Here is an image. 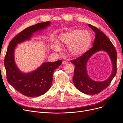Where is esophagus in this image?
I'll return each mask as SVG.
<instances>
[{
	"label": "esophagus",
	"instance_id": "1",
	"mask_svg": "<svg viewBox=\"0 0 123 123\" xmlns=\"http://www.w3.org/2000/svg\"><path fill=\"white\" fill-rule=\"evenodd\" d=\"M67 63H68V62H67V61H63L62 62V65H65V64H67Z\"/></svg>",
	"mask_w": 123,
	"mask_h": 123
}]
</instances>
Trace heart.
Wrapping results in <instances>:
<instances>
[{
	"mask_svg": "<svg viewBox=\"0 0 123 123\" xmlns=\"http://www.w3.org/2000/svg\"><path fill=\"white\" fill-rule=\"evenodd\" d=\"M91 33L86 31L75 29L70 32L63 33L58 38L59 44H68V49L73 56H79L88 49L92 42ZM52 48L55 51L60 50V46L53 42Z\"/></svg>",
	"mask_w": 123,
	"mask_h": 123,
	"instance_id": "1",
	"label": "heart"
}]
</instances>
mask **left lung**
<instances>
[{
	"instance_id": "obj_1",
	"label": "left lung",
	"mask_w": 123,
	"mask_h": 123,
	"mask_svg": "<svg viewBox=\"0 0 123 123\" xmlns=\"http://www.w3.org/2000/svg\"><path fill=\"white\" fill-rule=\"evenodd\" d=\"M88 26L96 33L93 46L81 56L71 61L75 65L73 83L75 87L81 92L87 95H95L100 92L111 84L117 73V53L113 45L104 33L98 28L88 24ZM103 50L108 54L112 62L113 69L111 76L104 82H95L87 75L86 63L92 55L99 50Z\"/></svg>"
}]
</instances>
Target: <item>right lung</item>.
<instances>
[{
  "mask_svg": "<svg viewBox=\"0 0 123 123\" xmlns=\"http://www.w3.org/2000/svg\"><path fill=\"white\" fill-rule=\"evenodd\" d=\"M50 24L49 21L39 23L24 29L11 41L7 47L4 62L7 80L16 91L27 97L40 96L47 92L51 86L54 71L62 61L46 62L35 71L22 73L16 65L15 48L17 44L29 40L33 33L46 28Z\"/></svg>",
  "mask_w": 123,
  "mask_h": 123,
  "instance_id": "1",
  "label": "right lung"
}]
</instances>
